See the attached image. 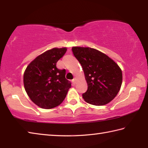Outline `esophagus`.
<instances>
[{"label":"esophagus","instance_id":"obj_1","mask_svg":"<svg viewBox=\"0 0 148 148\" xmlns=\"http://www.w3.org/2000/svg\"><path fill=\"white\" fill-rule=\"evenodd\" d=\"M72 82H73L74 84H76V79H72Z\"/></svg>","mask_w":148,"mask_h":148}]
</instances>
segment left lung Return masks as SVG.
<instances>
[{
    "label": "left lung",
    "mask_w": 148,
    "mask_h": 148,
    "mask_svg": "<svg viewBox=\"0 0 148 148\" xmlns=\"http://www.w3.org/2000/svg\"><path fill=\"white\" fill-rule=\"evenodd\" d=\"M74 57L81 64L87 83L84 101L102 106L113 100L122 84L121 69L106 55L91 47H73Z\"/></svg>",
    "instance_id": "left-lung-1"
}]
</instances>
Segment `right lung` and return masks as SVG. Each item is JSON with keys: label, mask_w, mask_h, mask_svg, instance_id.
Listing matches in <instances>:
<instances>
[{"label": "right lung", "mask_w": 148, "mask_h": 148, "mask_svg": "<svg viewBox=\"0 0 148 148\" xmlns=\"http://www.w3.org/2000/svg\"><path fill=\"white\" fill-rule=\"evenodd\" d=\"M66 50L63 47L46 51L33 60L25 71L23 83L27 93L42 108L51 109L59 106L71 88V82L65 78L66 71L56 66Z\"/></svg>", "instance_id": "obj_1"}]
</instances>
